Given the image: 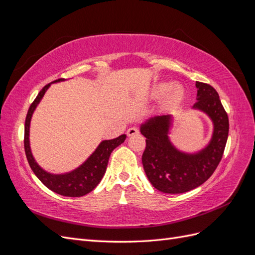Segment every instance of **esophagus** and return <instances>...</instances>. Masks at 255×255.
<instances>
[{"label":"esophagus","instance_id":"1","mask_svg":"<svg viewBox=\"0 0 255 255\" xmlns=\"http://www.w3.org/2000/svg\"><path fill=\"white\" fill-rule=\"evenodd\" d=\"M138 133H139V130H138L136 128H129L128 129V136H134V135H137Z\"/></svg>","mask_w":255,"mask_h":255}]
</instances>
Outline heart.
Instances as JSON below:
<instances>
[{
	"mask_svg": "<svg viewBox=\"0 0 255 255\" xmlns=\"http://www.w3.org/2000/svg\"><path fill=\"white\" fill-rule=\"evenodd\" d=\"M184 88L180 84H174L171 86L170 83L161 82L151 89V96L154 99H160L166 96L167 103L173 105L181 101L184 97Z\"/></svg>",
	"mask_w": 255,
	"mask_h": 255,
	"instance_id": "1",
	"label": "heart"
}]
</instances>
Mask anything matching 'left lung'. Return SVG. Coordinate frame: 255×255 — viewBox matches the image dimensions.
Segmentation results:
<instances>
[{
    "mask_svg": "<svg viewBox=\"0 0 255 255\" xmlns=\"http://www.w3.org/2000/svg\"><path fill=\"white\" fill-rule=\"evenodd\" d=\"M197 102L192 106L208 116L213 135L206 146L195 153L176 149L169 134L173 116H155L140 126L145 137L142 166L151 184L165 194H182L202 185L214 173L223 155L229 135V118L218 92L211 85L196 82Z\"/></svg>",
    "mask_w": 255,
    "mask_h": 255,
    "instance_id": "8db88e82",
    "label": "left lung"
}]
</instances>
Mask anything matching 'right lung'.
<instances>
[{
  "mask_svg": "<svg viewBox=\"0 0 255 255\" xmlns=\"http://www.w3.org/2000/svg\"><path fill=\"white\" fill-rule=\"evenodd\" d=\"M64 81V79H59L54 81L40 90L39 94L34 100V102L30 104L26 119H25V127H24V149L26 158L29 164V167L32 168L33 172L39 179L43 185H45L49 189L56 192L58 195L65 197H82L87 195L88 192L94 190L97 185L101 182L102 177L106 171L107 163L111 156V153L114 149L117 148L122 142H125L127 135L123 134L117 138L110 140H103L98 145V148L95 152L84 161V163L74 170L61 173V174H53L48 171H45L35 160L32 151L29 146V126L32 116L36 110L37 105L39 104L41 99L43 98L45 91L49 89L51 84Z\"/></svg>",
  "mask_w": 255,
  "mask_h": 255,
  "instance_id": "obj_1",
  "label": "right lung"
}]
</instances>
